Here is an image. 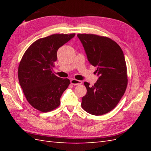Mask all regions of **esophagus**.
I'll return each mask as SVG.
<instances>
[{
	"instance_id": "obj_1",
	"label": "esophagus",
	"mask_w": 151,
	"mask_h": 151,
	"mask_svg": "<svg viewBox=\"0 0 151 151\" xmlns=\"http://www.w3.org/2000/svg\"><path fill=\"white\" fill-rule=\"evenodd\" d=\"M70 84L74 85V86H77L82 84V82L81 81H78V80L76 79H72L70 80Z\"/></svg>"
}]
</instances>
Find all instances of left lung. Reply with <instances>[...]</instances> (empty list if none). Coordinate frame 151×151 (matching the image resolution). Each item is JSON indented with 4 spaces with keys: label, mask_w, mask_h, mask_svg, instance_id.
Masks as SVG:
<instances>
[{
    "label": "left lung",
    "mask_w": 151,
    "mask_h": 151,
    "mask_svg": "<svg viewBox=\"0 0 151 151\" xmlns=\"http://www.w3.org/2000/svg\"><path fill=\"white\" fill-rule=\"evenodd\" d=\"M84 48L89 62L97 67L99 79L87 89L81 106L88 113L101 115L116 106L123 97L128 84L127 69L123 50L110 38L95 34L77 35Z\"/></svg>",
    "instance_id": "left-lung-1"
}]
</instances>
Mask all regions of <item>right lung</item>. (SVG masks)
Wrapping results in <instances>:
<instances>
[{
    "label": "right lung",
    "mask_w": 151,
    "mask_h": 151,
    "mask_svg": "<svg viewBox=\"0 0 151 151\" xmlns=\"http://www.w3.org/2000/svg\"><path fill=\"white\" fill-rule=\"evenodd\" d=\"M75 34H56L36 40L28 48L19 63V82L27 101L42 112L52 111L60 104V97L68 88V78L58 77L52 69L60 47Z\"/></svg>",
    "instance_id": "obj_1"
}]
</instances>
